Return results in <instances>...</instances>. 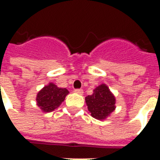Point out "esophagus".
<instances>
[{"label":"esophagus","mask_w":160,"mask_h":160,"mask_svg":"<svg viewBox=\"0 0 160 160\" xmlns=\"http://www.w3.org/2000/svg\"><path fill=\"white\" fill-rule=\"evenodd\" d=\"M74 92L77 94H80V95H82L84 92L82 89H75V90H74Z\"/></svg>","instance_id":"34e87169"}]
</instances>
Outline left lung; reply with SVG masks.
I'll use <instances>...</instances> for the list:
<instances>
[{"mask_svg":"<svg viewBox=\"0 0 160 160\" xmlns=\"http://www.w3.org/2000/svg\"><path fill=\"white\" fill-rule=\"evenodd\" d=\"M88 111L98 120H104L116 109V98L109 87L102 84L93 90V93L86 97Z\"/></svg>","mask_w":160,"mask_h":160,"instance_id":"left-lung-1","label":"left lung"}]
</instances>
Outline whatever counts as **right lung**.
<instances>
[{
    "label": "right lung",
    "instance_id": "right-lung-1",
    "mask_svg": "<svg viewBox=\"0 0 160 160\" xmlns=\"http://www.w3.org/2000/svg\"><path fill=\"white\" fill-rule=\"evenodd\" d=\"M69 92L66 88L58 87L54 83H49L37 94V104L43 112H51L59 107Z\"/></svg>",
    "mask_w": 160,
    "mask_h": 160
}]
</instances>
